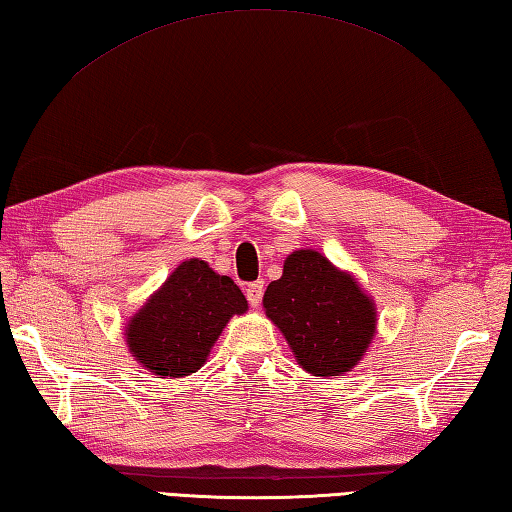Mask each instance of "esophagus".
I'll list each match as a JSON object with an SVG mask.
<instances>
[{"instance_id":"obj_1","label":"esophagus","mask_w":512,"mask_h":512,"mask_svg":"<svg viewBox=\"0 0 512 512\" xmlns=\"http://www.w3.org/2000/svg\"><path fill=\"white\" fill-rule=\"evenodd\" d=\"M262 295H264V282H262V280L246 286V297H248L250 306H259V304H262Z\"/></svg>"}]
</instances>
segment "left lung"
<instances>
[{
  "instance_id": "8db88e82",
  "label": "left lung",
  "mask_w": 512,
  "mask_h": 512,
  "mask_svg": "<svg viewBox=\"0 0 512 512\" xmlns=\"http://www.w3.org/2000/svg\"><path fill=\"white\" fill-rule=\"evenodd\" d=\"M264 311L311 376H342L358 365L376 336L374 297L349 271L313 248L293 250L280 280L268 284Z\"/></svg>"
}]
</instances>
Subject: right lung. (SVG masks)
<instances>
[{
    "instance_id": "obj_1",
    "label": "right lung",
    "mask_w": 512,
    "mask_h": 512,
    "mask_svg": "<svg viewBox=\"0 0 512 512\" xmlns=\"http://www.w3.org/2000/svg\"><path fill=\"white\" fill-rule=\"evenodd\" d=\"M248 302L228 275L199 257L185 259L125 324L134 360L156 378H183L206 365L232 315Z\"/></svg>"
}]
</instances>
